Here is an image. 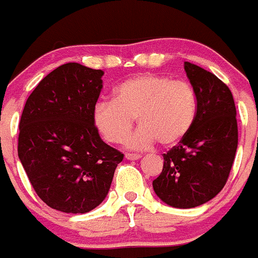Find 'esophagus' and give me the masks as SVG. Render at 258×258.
<instances>
[{
    "mask_svg": "<svg viewBox=\"0 0 258 258\" xmlns=\"http://www.w3.org/2000/svg\"><path fill=\"white\" fill-rule=\"evenodd\" d=\"M124 157H126L127 160H139L140 157H141V155H140V154H131V152H127V154L124 155Z\"/></svg>",
    "mask_w": 258,
    "mask_h": 258,
    "instance_id": "1",
    "label": "esophagus"
}]
</instances>
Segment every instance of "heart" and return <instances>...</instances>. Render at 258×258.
<instances>
[{
    "mask_svg": "<svg viewBox=\"0 0 258 258\" xmlns=\"http://www.w3.org/2000/svg\"><path fill=\"white\" fill-rule=\"evenodd\" d=\"M198 112L194 88L185 81L159 74H141L122 82L113 101H102L93 109V122L109 144L123 141L136 118L140 128L127 140L131 149H146L155 142L170 147L191 128Z\"/></svg>",
    "mask_w": 258,
    "mask_h": 258,
    "instance_id": "b5f03b06",
    "label": "heart"
}]
</instances>
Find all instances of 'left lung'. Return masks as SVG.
Returning <instances> with one entry per match:
<instances>
[{"mask_svg":"<svg viewBox=\"0 0 258 258\" xmlns=\"http://www.w3.org/2000/svg\"><path fill=\"white\" fill-rule=\"evenodd\" d=\"M198 99V112L185 137L164 154V167L152 181L156 196L174 208L202 206L223 189L237 145L236 106L228 87L213 73L185 61Z\"/></svg>","mask_w":258,"mask_h":258,"instance_id":"left-lung-1","label":"left lung"}]
</instances>
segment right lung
Here are the masks:
<instances>
[{"label": "right lung", "instance_id": "add662e5", "mask_svg": "<svg viewBox=\"0 0 258 258\" xmlns=\"http://www.w3.org/2000/svg\"><path fill=\"white\" fill-rule=\"evenodd\" d=\"M103 74L62 64L37 84L20 119L17 150L27 177L46 206L64 213L98 207L123 160L102 141L93 122Z\"/></svg>", "mask_w": 258, "mask_h": 258}]
</instances>
